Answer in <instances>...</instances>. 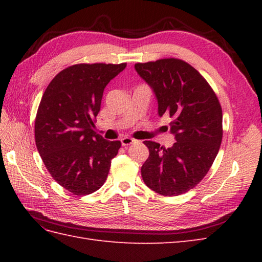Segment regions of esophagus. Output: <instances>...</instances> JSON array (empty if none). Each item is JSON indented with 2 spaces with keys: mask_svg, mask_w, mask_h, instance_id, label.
<instances>
[{
  "mask_svg": "<svg viewBox=\"0 0 262 262\" xmlns=\"http://www.w3.org/2000/svg\"><path fill=\"white\" fill-rule=\"evenodd\" d=\"M120 142H121V145L122 146H128V145H130V144H133V143H135L136 142V140H134V138H132V137H122L121 140H120Z\"/></svg>",
  "mask_w": 262,
  "mask_h": 262,
  "instance_id": "1",
  "label": "esophagus"
}]
</instances>
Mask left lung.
I'll use <instances>...</instances> for the list:
<instances>
[{
	"label": "left lung",
	"instance_id": "left-lung-1",
	"mask_svg": "<svg viewBox=\"0 0 262 262\" xmlns=\"http://www.w3.org/2000/svg\"><path fill=\"white\" fill-rule=\"evenodd\" d=\"M152 89L158 113L169 115L176 143L164 148L145 141L149 155L141 172L145 185L163 196L185 193L204 179L223 137L222 108L215 92L197 70L177 58L135 64Z\"/></svg>",
	"mask_w": 262,
	"mask_h": 262
}]
</instances>
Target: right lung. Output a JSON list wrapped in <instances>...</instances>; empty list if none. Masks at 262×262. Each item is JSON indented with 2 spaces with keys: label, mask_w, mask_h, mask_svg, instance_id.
Here are the masks:
<instances>
[{
  "label": "right lung",
  "mask_w": 262,
  "mask_h": 262,
  "mask_svg": "<svg viewBox=\"0 0 262 262\" xmlns=\"http://www.w3.org/2000/svg\"><path fill=\"white\" fill-rule=\"evenodd\" d=\"M126 68L122 64H77L54 77L42 94L35 121L38 152L54 180L81 196L107 179L119 141L94 130L103 90Z\"/></svg>",
  "instance_id": "obj_1"
}]
</instances>
